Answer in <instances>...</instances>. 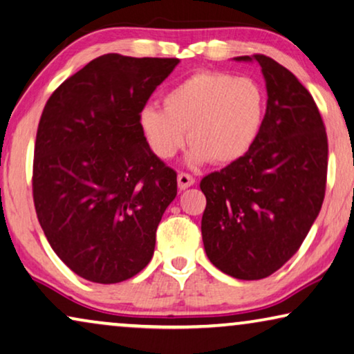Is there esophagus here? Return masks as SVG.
Returning <instances> with one entry per match:
<instances>
[{
    "mask_svg": "<svg viewBox=\"0 0 354 354\" xmlns=\"http://www.w3.org/2000/svg\"><path fill=\"white\" fill-rule=\"evenodd\" d=\"M194 183H195V178L192 175H189V173H184V171L178 173V187L181 189V191L194 186Z\"/></svg>",
    "mask_w": 354,
    "mask_h": 354,
    "instance_id": "esophagus-1",
    "label": "esophagus"
}]
</instances>
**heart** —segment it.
I'll list each match as a JSON object with an SVG mask.
<instances>
[{"label": "heart", "instance_id": "obj_1", "mask_svg": "<svg viewBox=\"0 0 354 354\" xmlns=\"http://www.w3.org/2000/svg\"><path fill=\"white\" fill-rule=\"evenodd\" d=\"M266 93L256 79L224 71H197L163 95V108L147 104L140 125L151 151L163 160L192 143L189 163L239 162L259 138Z\"/></svg>", "mask_w": 354, "mask_h": 354}]
</instances>
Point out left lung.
Here are the masks:
<instances>
[{
	"label": "left lung",
	"instance_id": "8db88e82",
	"mask_svg": "<svg viewBox=\"0 0 354 354\" xmlns=\"http://www.w3.org/2000/svg\"><path fill=\"white\" fill-rule=\"evenodd\" d=\"M252 59L268 95L259 138L243 159L200 181L205 251L239 279L266 278L291 259L319 213L328 178V135L313 97L270 57Z\"/></svg>",
	"mask_w": 354,
	"mask_h": 354
}]
</instances>
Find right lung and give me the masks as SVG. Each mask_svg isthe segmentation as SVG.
I'll return each instance as SVG.
<instances>
[{
  "label": "right lung",
  "instance_id": "obj_1",
  "mask_svg": "<svg viewBox=\"0 0 354 354\" xmlns=\"http://www.w3.org/2000/svg\"><path fill=\"white\" fill-rule=\"evenodd\" d=\"M178 63L102 55L42 109L31 178L36 216L55 254L88 281H125L154 254L178 183L147 145L140 113Z\"/></svg>",
  "mask_w": 354,
  "mask_h": 354
}]
</instances>
